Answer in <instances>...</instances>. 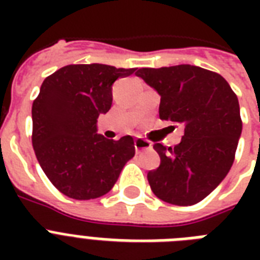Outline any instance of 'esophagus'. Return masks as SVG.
<instances>
[{
    "label": "esophagus",
    "instance_id": "1",
    "mask_svg": "<svg viewBox=\"0 0 260 260\" xmlns=\"http://www.w3.org/2000/svg\"><path fill=\"white\" fill-rule=\"evenodd\" d=\"M135 148L138 152L140 151H146V150H151L152 148V144L150 142H147L144 139H136L135 140Z\"/></svg>",
    "mask_w": 260,
    "mask_h": 260
}]
</instances>
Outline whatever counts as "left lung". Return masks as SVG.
I'll use <instances>...</instances> for the list:
<instances>
[{
	"label": "left lung",
	"mask_w": 260,
	"mask_h": 260,
	"mask_svg": "<svg viewBox=\"0 0 260 260\" xmlns=\"http://www.w3.org/2000/svg\"><path fill=\"white\" fill-rule=\"evenodd\" d=\"M136 75L160 95L159 117L185 126L174 148L154 144L160 166L147 174L151 190L173 205H194L232 167L242 135L238 97L221 75L197 66L140 69Z\"/></svg>",
	"instance_id": "1"
}]
</instances>
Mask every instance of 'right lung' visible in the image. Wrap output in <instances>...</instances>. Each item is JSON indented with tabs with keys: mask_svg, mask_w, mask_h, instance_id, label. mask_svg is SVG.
I'll return each mask as SVG.
<instances>
[{
	"mask_svg": "<svg viewBox=\"0 0 260 260\" xmlns=\"http://www.w3.org/2000/svg\"><path fill=\"white\" fill-rule=\"evenodd\" d=\"M136 69L70 64L47 77L32 105V144L52 185L74 200L109 191L135 156L132 136L109 140L97 134V118L112 106V86Z\"/></svg>",
	"mask_w": 260,
	"mask_h": 260,
	"instance_id": "obj_1",
	"label": "right lung"
}]
</instances>
